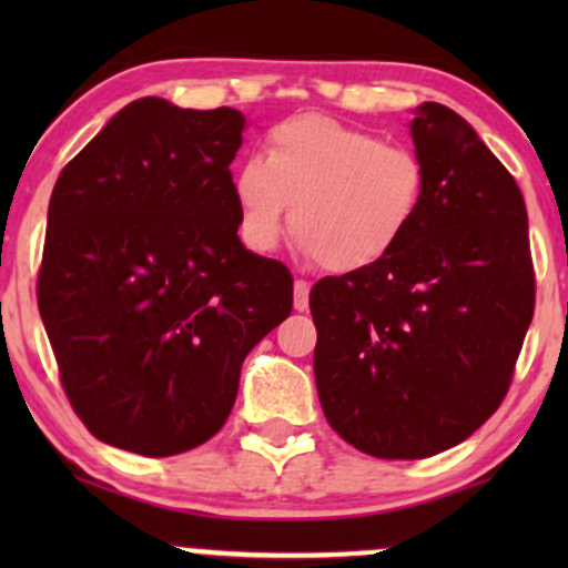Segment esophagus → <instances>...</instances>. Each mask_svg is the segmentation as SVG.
I'll return each mask as SVG.
<instances>
[{
  "instance_id": "34e87169",
  "label": "esophagus",
  "mask_w": 568,
  "mask_h": 568,
  "mask_svg": "<svg viewBox=\"0 0 568 568\" xmlns=\"http://www.w3.org/2000/svg\"><path fill=\"white\" fill-rule=\"evenodd\" d=\"M293 306H296L298 312H304L306 306H310V283H304V280H296V283H293Z\"/></svg>"
}]
</instances>
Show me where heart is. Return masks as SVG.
I'll return each mask as SVG.
<instances>
[{"instance_id": "obj_1", "label": "heart", "mask_w": 568, "mask_h": 568, "mask_svg": "<svg viewBox=\"0 0 568 568\" xmlns=\"http://www.w3.org/2000/svg\"><path fill=\"white\" fill-rule=\"evenodd\" d=\"M427 192L419 154L323 114L280 122L266 154L234 175L240 234L272 251L291 232L323 270L347 275L387 258L416 224Z\"/></svg>"}]
</instances>
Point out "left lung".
<instances>
[{
  "label": "left lung",
  "mask_w": 568,
  "mask_h": 568,
  "mask_svg": "<svg viewBox=\"0 0 568 568\" xmlns=\"http://www.w3.org/2000/svg\"><path fill=\"white\" fill-rule=\"evenodd\" d=\"M427 192L387 258L310 293L328 425L376 459L467 440L510 387L534 315L529 216L518 184L465 116L416 106Z\"/></svg>",
  "instance_id": "obj_1"
}]
</instances>
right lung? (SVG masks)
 <instances>
[{
    "label": "right lung",
    "instance_id": "right-lung-1",
    "mask_svg": "<svg viewBox=\"0 0 568 568\" xmlns=\"http://www.w3.org/2000/svg\"><path fill=\"white\" fill-rule=\"evenodd\" d=\"M237 109L139 98L58 175L37 302L63 389L98 440L173 456L224 427L245 355L293 277L245 251Z\"/></svg>",
    "mask_w": 568,
    "mask_h": 568
}]
</instances>
